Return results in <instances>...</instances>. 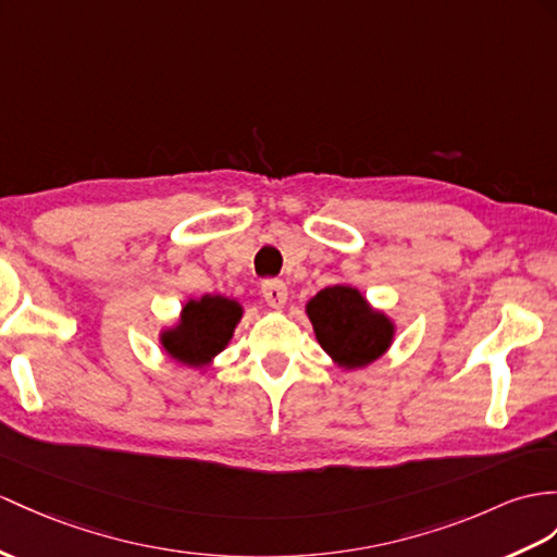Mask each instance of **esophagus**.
<instances>
[{"mask_svg":"<svg viewBox=\"0 0 557 557\" xmlns=\"http://www.w3.org/2000/svg\"><path fill=\"white\" fill-rule=\"evenodd\" d=\"M262 295H264V300L269 302V307L281 309L288 300V288H286V283L278 281V278H267L262 283Z\"/></svg>","mask_w":557,"mask_h":557,"instance_id":"1","label":"esophagus"}]
</instances>
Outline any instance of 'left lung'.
Wrapping results in <instances>:
<instances>
[{"mask_svg": "<svg viewBox=\"0 0 557 557\" xmlns=\"http://www.w3.org/2000/svg\"><path fill=\"white\" fill-rule=\"evenodd\" d=\"M305 314L321 349L343 371H359L375 363L387 355L397 335V323L349 283L319 290L307 300Z\"/></svg>", "mask_w": 557, "mask_h": 557, "instance_id": "obj_1", "label": "left lung"}]
</instances>
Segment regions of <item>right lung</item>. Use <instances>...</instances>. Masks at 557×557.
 Returning a JSON list of instances; mask_svg holds the SVG:
<instances>
[{
	"mask_svg": "<svg viewBox=\"0 0 557 557\" xmlns=\"http://www.w3.org/2000/svg\"><path fill=\"white\" fill-rule=\"evenodd\" d=\"M243 311V305L226 295L191 297L182 305L174 323L162 325L158 343L172 361L202 371L232 343Z\"/></svg>",
	"mask_w": 557,
	"mask_h": 557,
	"instance_id": "obj_1",
	"label": "right lung"
}]
</instances>
